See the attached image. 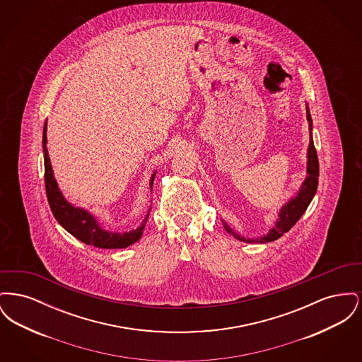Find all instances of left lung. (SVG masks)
I'll return each instance as SVG.
<instances>
[{
	"mask_svg": "<svg viewBox=\"0 0 362 362\" xmlns=\"http://www.w3.org/2000/svg\"><path fill=\"white\" fill-rule=\"evenodd\" d=\"M307 121L310 123V146H308V161H307V177L303 182L301 187L298 189L297 195L288 201L284 206L281 207L278 220L276 225L270 229V232L258 239H247L236 233L229 225L223 221L225 230L236 238L238 240L244 241V243H269L279 239L284 233H286L293 225L296 224L300 217L305 213L307 207L310 206V201L313 199L316 189H317V182H319V160H317V153L313 145V138H312V118H310V108L307 105Z\"/></svg>",
	"mask_w": 362,
	"mask_h": 362,
	"instance_id": "1",
	"label": "left lung"
}]
</instances>
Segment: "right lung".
I'll return each mask as SVG.
<instances>
[{
  "label": "right lung",
  "instance_id": "obj_1",
  "mask_svg": "<svg viewBox=\"0 0 362 362\" xmlns=\"http://www.w3.org/2000/svg\"><path fill=\"white\" fill-rule=\"evenodd\" d=\"M46 132H47V122L45 123V127H43V142H42L43 144V156H45V186H46L47 201H49V205H50L55 220L76 239L86 243L88 245H93V247H99V248H107V250L126 248L139 240L152 207H149L142 224L136 230H130V232H124V233L105 230L98 223L95 216H92L89 211H86V209L73 206L65 199L61 189H58L57 180H55L54 173H52L47 146H46V144H47ZM155 175L156 173L152 175V179H151V189L153 186Z\"/></svg>",
  "mask_w": 362,
  "mask_h": 362
}]
</instances>
